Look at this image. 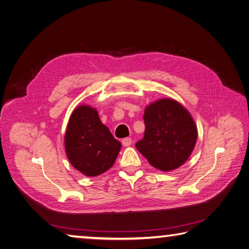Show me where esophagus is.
<instances>
[{
	"instance_id": "34e87169",
	"label": "esophagus",
	"mask_w": 249,
	"mask_h": 249,
	"mask_svg": "<svg viewBox=\"0 0 249 249\" xmlns=\"http://www.w3.org/2000/svg\"><path fill=\"white\" fill-rule=\"evenodd\" d=\"M132 142H133V140H132V138H130V137L124 138L123 140H122V143H123V146H125V147L130 146V144H132Z\"/></svg>"
}]
</instances>
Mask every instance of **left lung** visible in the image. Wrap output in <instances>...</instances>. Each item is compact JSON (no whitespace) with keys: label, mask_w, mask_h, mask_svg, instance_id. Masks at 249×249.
Returning a JSON list of instances; mask_svg holds the SVG:
<instances>
[{"label":"left lung","mask_w":249,"mask_h":249,"mask_svg":"<svg viewBox=\"0 0 249 249\" xmlns=\"http://www.w3.org/2000/svg\"><path fill=\"white\" fill-rule=\"evenodd\" d=\"M143 138L136 148L152 166L171 171L184 164L197 140V127L184 107L172 99L148 106L143 114Z\"/></svg>","instance_id":"left-lung-1"}]
</instances>
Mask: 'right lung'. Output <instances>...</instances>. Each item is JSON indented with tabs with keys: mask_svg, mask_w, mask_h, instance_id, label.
Here are the masks:
<instances>
[{
	"mask_svg": "<svg viewBox=\"0 0 249 249\" xmlns=\"http://www.w3.org/2000/svg\"><path fill=\"white\" fill-rule=\"evenodd\" d=\"M121 142L101 123L97 110L80 106L70 117L65 151L71 165L87 176H97L114 164Z\"/></svg>",
	"mask_w": 249,
	"mask_h": 249,
	"instance_id": "1",
	"label": "right lung"
}]
</instances>
